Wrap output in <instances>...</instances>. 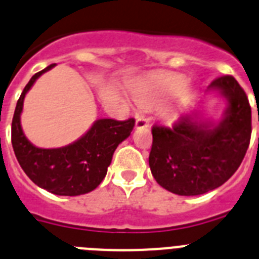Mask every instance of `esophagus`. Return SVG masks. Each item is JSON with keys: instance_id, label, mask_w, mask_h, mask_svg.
Instances as JSON below:
<instances>
[{"instance_id": "1", "label": "esophagus", "mask_w": 259, "mask_h": 259, "mask_svg": "<svg viewBox=\"0 0 259 259\" xmlns=\"http://www.w3.org/2000/svg\"><path fill=\"white\" fill-rule=\"evenodd\" d=\"M136 128H144V127H149V122L148 119L143 115H137L136 118Z\"/></svg>"}]
</instances>
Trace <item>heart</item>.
Listing matches in <instances>:
<instances>
[{
    "instance_id": "1",
    "label": "heart",
    "mask_w": 259,
    "mask_h": 259,
    "mask_svg": "<svg viewBox=\"0 0 259 259\" xmlns=\"http://www.w3.org/2000/svg\"><path fill=\"white\" fill-rule=\"evenodd\" d=\"M187 77L180 74H166L155 76L149 84L139 89L135 95L137 104L149 106L153 102L179 93L187 85Z\"/></svg>"
}]
</instances>
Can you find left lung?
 I'll return each mask as SVG.
<instances>
[{
  "label": "left lung",
  "instance_id": "left-lung-1",
  "mask_svg": "<svg viewBox=\"0 0 259 259\" xmlns=\"http://www.w3.org/2000/svg\"><path fill=\"white\" fill-rule=\"evenodd\" d=\"M207 91L227 102L218 122L198 110L171 128L154 125L149 166L155 182L179 196L218 188L236 172L250 143L251 109L244 89L231 75L215 79Z\"/></svg>",
  "mask_w": 259,
  "mask_h": 259
}]
</instances>
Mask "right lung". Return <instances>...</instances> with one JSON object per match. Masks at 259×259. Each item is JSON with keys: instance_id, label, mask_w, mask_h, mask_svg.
<instances>
[{"instance_id": "obj_1", "label": "right lung", "mask_w": 259, "mask_h": 259, "mask_svg": "<svg viewBox=\"0 0 259 259\" xmlns=\"http://www.w3.org/2000/svg\"><path fill=\"white\" fill-rule=\"evenodd\" d=\"M50 65L31 77L17 102L11 123V144L23 171L40 188L57 196H80L96 189L106 176L118 145L135 127V119H97L83 136L62 148L44 149L28 140L20 124L27 92Z\"/></svg>"}]
</instances>
